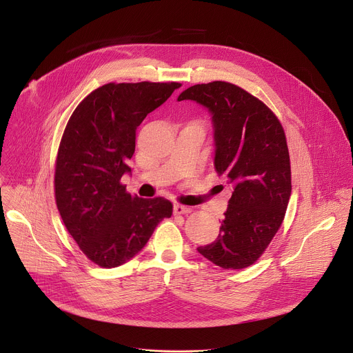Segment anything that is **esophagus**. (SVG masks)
<instances>
[{
  "instance_id": "1",
  "label": "esophagus",
  "mask_w": 353,
  "mask_h": 353,
  "mask_svg": "<svg viewBox=\"0 0 353 353\" xmlns=\"http://www.w3.org/2000/svg\"><path fill=\"white\" fill-rule=\"evenodd\" d=\"M173 212L174 215H184V214H191L192 212V208L190 207H184L181 204H176L174 208H173Z\"/></svg>"
}]
</instances>
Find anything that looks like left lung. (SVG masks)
<instances>
[{
	"mask_svg": "<svg viewBox=\"0 0 353 353\" xmlns=\"http://www.w3.org/2000/svg\"><path fill=\"white\" fill-rule=\"evenodd\" d=\"M212 113L215 169L233 187L218 239L198 253L225 270L254 264L281 228L292 192L290 159L275 113L243 88L214 81L185 89Z\"/></svg>",
	"mask_w": 353,
	"mask_h": 353,
	"instance_id": "8db88e82",
	"label": "left lung"
}]
</instances>
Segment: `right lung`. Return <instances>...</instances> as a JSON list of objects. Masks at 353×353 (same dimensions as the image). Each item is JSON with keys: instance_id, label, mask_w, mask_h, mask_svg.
<instances>
[{"instance_id": "obj_1", "label": "right lung", "mask_w": 353, "mask_h": 353, "mask_svg": "<svg viewBox=\"0 0 353 353\" xmlns=\"http://www.w3.org/2000/svg\"><path fill=\"white\" fill-rule=\"evenodd\" d=\"M179 82H110L90 92L71 114L59 146L54 196L61 219L96 265L127 263L173 205L163 196L127 192L121 176L135 150V131Z\"/></svg>"}]
</instances>
